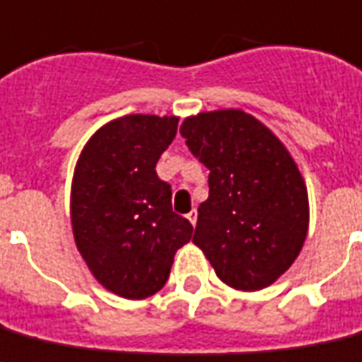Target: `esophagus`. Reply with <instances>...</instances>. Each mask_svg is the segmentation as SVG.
I'll list each match as a JSON object with an SVG mask.
<instances>
[{"label":"esophagus","mask_w":362,"mask_h":362,"mask_svg":"<svg viewBox=\"0 0 362 362\" xmlns=\"http://www.w3.org/2000/svg\"><path fill=\"white\" fill-rule=\"evenodd\" d=\"M187 218H189L190 224H192V226H194L196 221H198V211H196V209L189 211V215H187Z\"/></svg>","instance_id":"obj_1"}]
</instances>
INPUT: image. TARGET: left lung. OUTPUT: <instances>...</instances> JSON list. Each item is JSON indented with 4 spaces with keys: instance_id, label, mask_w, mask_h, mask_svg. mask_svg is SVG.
Wrapping results in <instances>:
<instances>
[{
    "instance_id": "8db88e82",
    "label": "left lung",
    "mask_w": 362,
    "mask_h": 362,
    "mask_svg": "<svg viewBox=\"0 0 362 362\" xmlns=\"http://www.w3.org/2000/svg\"><path fill=\"white\" fill-rule=\"evenodd\" d=\"M179 132L209 170L192 243L230 288H267L296 262L308 231V192L296 160L239 108L190 115Z\"/></svg>"
}]
</instances>
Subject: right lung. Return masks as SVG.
<instances>
[{
	"mask_svg": "<svg viewBox=\"0 0 362 362\" xmlns=\"http://www.w3.org/2000/svg\"><path fill=\"white\" fill-rule=\"evenodd\" d=\"M175 115L108 121L78 157L71 185L72 235L97 282L125 299L155 296L192 224L172 211L158 158L177 132Z\"/></svg>",
	"mask_w": 362,
	"mask_h": 362,
	"instance_id": "obj_1",
	"label": "right lung"
}]
</instances>
